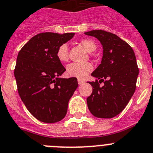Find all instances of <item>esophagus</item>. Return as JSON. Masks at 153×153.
I'll return each mask as SVG.
<instances>
[{
    "mask_svg": "<svg viewBox=\"0 0 153 153\" xmlns=\"http://www.w3.org/2000/svg\"><path fill=\"white\" fill-rule=\"evenodd\" d=\"M78 85H83V84L85 83V81H84L83 80H81V79H78Z\"/></svg>",
    "mask_w": 153,
    "mask_h": 153,
    "instance_id": "34e87169",
    "label": "esophagus"
}]
</instances>
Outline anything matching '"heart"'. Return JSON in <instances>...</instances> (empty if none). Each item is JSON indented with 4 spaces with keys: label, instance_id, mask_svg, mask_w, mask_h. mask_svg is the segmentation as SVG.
Masks as SVG:
<instances>
[{
    "label": "heart",
    "instance_id": "1",
    "mask_svg": "<svg viewBox=\"0 0 153 153\" xmlns=\"http://www.w3.org/2000/svg\"><path fill=\"white\" fill-rule=\"evenodd\" d=\"M81 44L88 52H93L96 50L97 45L94 41L88 38L82 39ZM56 57L60 62H67L68 59V48L67 44H61L56 50ZM93 66L89 62L85 63H70L66 67V73L69 77H75L79 79H84L90 72H92Z\"/></svg>",
    "mask_w": 153,
    "mask_h": 153
}]
</instances>
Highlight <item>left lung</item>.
I'll return each mask as SVG.
<instances>
[{"instance_id":"8db88e82","label":"left lung","mask_w":153,"mask_h":153,"mask_svg":"<svg viewBox=\"0 0 153 153\" xmlns=\"http://www.w3.org/2000/svg\"><path fill=\"white\" fill-rule=\"evenodd\" d=\"M85 35L95 37L103 48L101 63L88 83L93 92L87 98L88 109L97 118H111L122 112L134 94L139 68L132 48L111 32L92 30ZM103 82L102 87L99 84Z\"/></svg>"}]
</instances>
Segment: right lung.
I'll use <instances>...</instances> for the list:
<instances>
[{
	"label": "right lung",
	"instance_id": "add662e5",
	"mask_svg": "<svg viewBox=\"0 0 153 153\" xmlns=\"http://www.w3.org/2000/svg\"><path fill=\"white\" fill-rule=\"evenodd\" d=\"M75 33L43 32L32 37L17 56L14 75L18 93L27 109L45 123L59 122L78 86L76 78H62L65 71L56 50Z\"/></svg>",
	"mask_w": 153,
	"mask_h": 153
}]
</instances>
